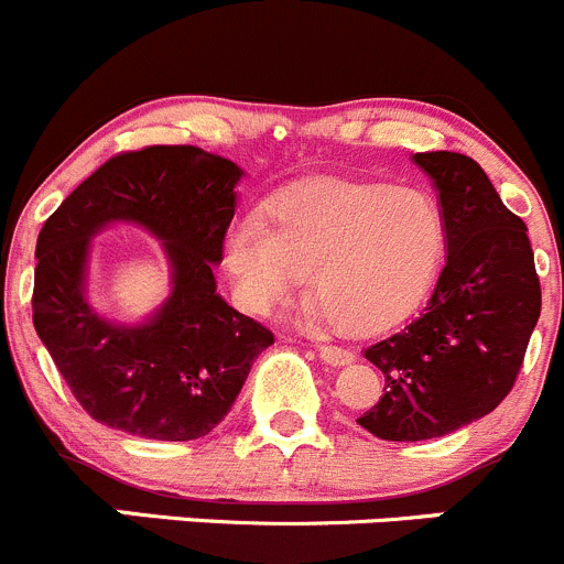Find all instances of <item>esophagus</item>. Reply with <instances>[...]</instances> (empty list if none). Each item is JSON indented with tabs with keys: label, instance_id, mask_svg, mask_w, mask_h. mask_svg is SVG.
Segmentation results:
<instances>
[{
	"label": "esophagus",
	"instance_id": "34e87169",
	"mask_svg": "<svg viewBox=\"0 0 564 564\" xmlns=\"http://www.w3.org/2000/svg\"><path fill=\"white\" fill-rule=\"evenodd\" d=\"M318 357H322L324 362H329V366H349V362L355 360V355H351L349 349H344V346H335V344L318 346Z\"/></svg>",
	"mask_w": 564,
	"mask_h": 564
}]
</instances>
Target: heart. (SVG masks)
Masks as SVG:
<instances>
[{
    "label": "heart",
    "instance_id": "1",
    "mask_svg": "<svg viewBox=\"0 0 564 564\" xmlns=\"http://www.w3.org/2000/svg\"><path fill=\"white\" fill-rule=\"evenodd\" d=\"M445 259V220L414 187L324 182L275 198L270 224L248 213L226 237L237 297L272 314L311 281L314 324L371 335L406 318L425 300Z\"/></svg>",
    "mask_w": 564,
    "mask_h": 564
}]
</instances>
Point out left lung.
Instances as JSON below:
<instances>
[{
	"mask_svg": "<svg viewBox=\"0 0 564 564\" xmlns=\"http://www.w3.org/2000/svg\"><path fill=\"white\" fill-rule=\"evenodd\" d=\"M414 163L440 191L447 261L423 314L366 349L384 395L357 423L388 442L434 440L494 412L540 316L527 224L480 163L460 152H417Z\"/></svg>",
	"mask_w": 564,
	"mask_h": 564,
	"instance_id": "obj_1",
	"label": "left lung"
}]
</instances>
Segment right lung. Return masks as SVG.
<instances>
[{"mask_svg":"<svg viewBox=\"0 0 564 564\" xmlns=\"http://www.w3.org/2000/svg\"><path fill=\"white\" fill-rule=\"evenodd\" d=\"M240 169L202 147L119 152L89 174L37 235L32 322L56 371L98 423L191 442L229 414L272 329L215 294L213 264L235 218ZM133 219L167 242L175 292L152 323L117 328L83 300L88 237Z\"/></svg>","mask_w":564,"mask_h":564,"instance_id":"obj_1","label":"right lung"}]
</instances>
